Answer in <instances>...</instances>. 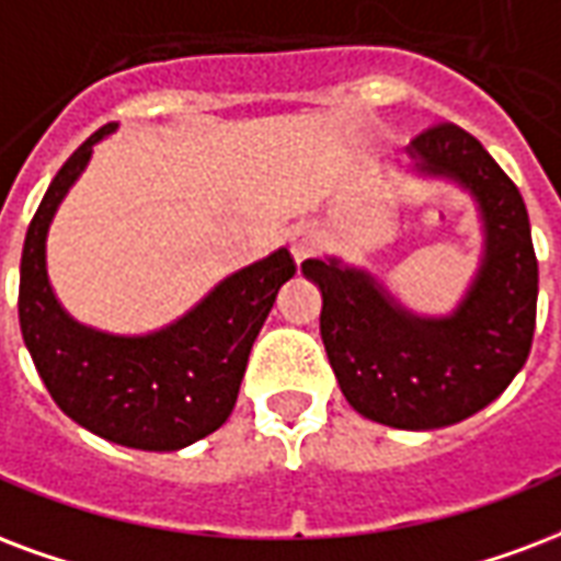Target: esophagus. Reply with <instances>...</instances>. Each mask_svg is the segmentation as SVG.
I'll return each mask as SVG.
<instances>
[{
  "label": "esophagus",
  "mask_w": 561,
  "mask_h": 561,
  "mask_svg": "<svg viewBox=\"0 0 561 561\" xmlns=\"http://www.w3.org/2000/svg\"><path fill=\"white\" fill-rule=\"evenodd\" d=\"M291 255H294V261H297V264H302L306 259H312V255H314V234H312V231H306V228L294 231Z\"/></svg>",
  "instance_id": "esophagus-1"
}]
</instances>
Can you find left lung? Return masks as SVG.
<instances>
[{
	"instance_id": "8db88e82",
	"label": "left lung",
	"mask_w": 561,
	"mask_h": 561,
	"mask_svg": "<svg viewBox=\"0 0 561 561\" xmlns=\"http://www.w3.org/2000/svg\"><path fill=\"white\" fill-rule=\"evenodd\" d=\"M408 175L467 193L481 226L476 276L446 314L408 309L371 270L309 259L321 339L347 404L404 431L455 425L484 410L524 368L535 333L538 261L524 196L476 136L437 124L408 145Z\"/></svg>"
}]
</instances>
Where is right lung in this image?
<instances>
[{
  "instance_id": "add662e5",
  "label": "right lung",
  "mask_w": 561,
  "mask_h": 561,
  "mask_svg": "<svg viewBox=\"0 0 561 561\" xmlns=\"http://www.w3.org/2000/svg\"><path fill=\"white\" fill-rule=\"evenodd\" d=\"M115 130L118 124H106L70 153L37 205L20 259V330L49 396L77 425L127 449L178 451L231 416L252 342L294 276V259L279 247L228 273L151 333H106L77 321L49 282V226L94 145Z\"/></svg>"
}]
</instances>
